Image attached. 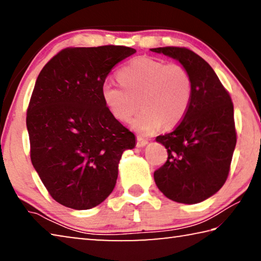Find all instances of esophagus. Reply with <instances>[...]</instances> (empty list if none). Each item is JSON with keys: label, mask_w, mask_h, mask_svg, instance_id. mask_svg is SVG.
<instances>
[{"label": "esophagus", "mask_w": 261, "mask_h": 261, "mask_svg": "<svg viewBox=\"0 0 261 261\" xmlns=\"http://www.w3.org/2000/svg\"><path fill=\"white\" fill-rule=\"evenodd\" d=\"M147 144H148L147 139H144L143 137H140V136L137 137V147H144V146H146Z\"/></svg>", "instance_id": "esophagus-1"}]
</instances>
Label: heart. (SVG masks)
Here are the masks:
<instances>
[{
    "instance_id": "1",
    "label": "heart",
    "mask_w": 261,
    "mask_h": 261,
    "mask_svg": "<svg viewBox=\"0 0 261 261\" xmlns=\"http://www.w3.org/2000/svg\"><path fill=\"white\" fill-rule=\"evenodd\" d=\"M117 79L122 86L105 83L101 87L103 103L121 122H127L138 107L143 108L131 121L132 129L141 135H151L160 126L170 129L188 113L192 78L182 65L139 57L123 67Z\"/></svg>"
}]
</instances>
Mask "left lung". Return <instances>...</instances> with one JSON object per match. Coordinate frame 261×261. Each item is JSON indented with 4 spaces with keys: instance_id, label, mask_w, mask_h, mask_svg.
Listing matches in <instances>:
<instances>
[{
    "instance_id": "1",
    "label": "left lung",
    "mask_w": 261,
    "mask_h": 261,
    "mask_svg": "<svg viewBox=\"0 0 261 261\" xmlns=\"http://www.w3.org/2000/svg\"><path fill=\"white\" fill-rule=\"evenodd\" d=\"M151 51L178 61L192 78V98L187 115L170 134L158 136L167 148L165 165L154 180L167 198L198 204L226 182L236 146L233 105L207 62L188 48L159 47Z\"/></svg>"
}]
</instances>
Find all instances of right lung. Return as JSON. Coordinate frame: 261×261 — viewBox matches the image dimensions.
Returning <instances> with one entry per match:
<instances>
[{"label":"right lung","mask_w":261,"mask_h":261,"mask_svg":"<svg viewBox=\"0 0 261 261\" xmlns=\"http://www.w3.org/2000/svg\"><path fill=\"white\" fill-rule=\"evenodd\" d=\"M135 53L113 45L67 48L39 73L26 116L31 161L61 205L81 211L101 204L116 184L123 152L136 146L101 96L108 73Z\"/></svg>","instance_id":"obj_1"}]
</instances>
